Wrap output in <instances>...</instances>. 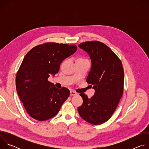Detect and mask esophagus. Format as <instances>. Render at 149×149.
<instances>
[{
  "instance_id": "obj_1",
  "label": "esophagus",
  "mask_w": 149,
  "mask_h": 149,
  "mask_svg": "<svg viewBox=\"0 0 149 149\" xmlns=\"http://www.w3.org/2000/svg\"><path fill=\"white\" fill-rule=\"evenodd\" d=\"M77 93L74 91H70V95L71 96H74V95H77Z\"/></svg>"
}]
</instances>
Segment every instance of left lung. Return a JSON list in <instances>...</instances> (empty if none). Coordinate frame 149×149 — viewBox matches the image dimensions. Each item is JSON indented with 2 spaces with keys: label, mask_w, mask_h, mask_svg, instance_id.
I'll return each instance as SVG.
<instances>
[{
  "label": "left lung",
  "mask_w": 149,
  "mask_h": 149,
  "mask_svg": "<svg viewBox=\"0 0 149 149\" xmlns=\"http://www.w3.org/2000/svg\"><path fill=\"white\" fill-rule=\"evenodd\" d=\"M78 47L91 59L87 82L93 85L95 93L91 98L80 94L83 104L78 111L88 123L101 124L111 117L122 97L124 80L122 63L114 52L101 42H82Z\"/></svg>",
  "instance_id": "obj_1"
}]
</instances>
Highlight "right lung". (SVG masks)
Returning <instances> with one entry per match:
<instances>
[{"label": "right lung", "instance_id": "obj_1", "mask_svg": "<svg viewBox=\"0 0 149 149\" xmlns=\"http://www.w3.org/2000/svg\"><path fill=\"white\" fill-rule=\"evenodd\" d=\"M75 45L48 42L35 47L24 58L16 77L19 97L29 115L38 121L55 116L68 98L70 90L58 89L48 81L61 62L77 51Z\"/></svg>", "mask_w": 149, "mask_h": 149}]
</instances>
